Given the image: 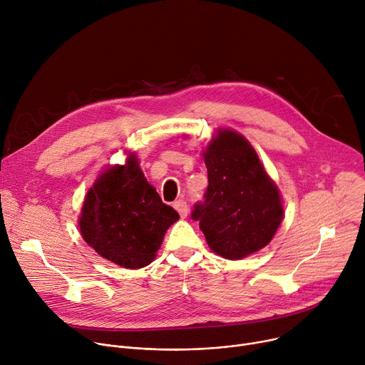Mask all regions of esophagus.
Instances as JSON below:
<instances>
[{"label": "esophagus", "mask_w": 365, "mask_h": 365, "mask_svg": "<svg viewBox=\"0 0 365 365\" xmlns=\"http://www.w3.org/2000/svg\"><path fill=\"white\" fill-rule=\"evenodd\" d=\"M173 206H175V210L179 212V215H180V218H186L187 217V203L183 200V199H179V200H176L175 203H173Z\"/></svg>", "instance_id": "1"}]
</instances>
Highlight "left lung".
<instances>
[{
    "mask_svg": "<svg viewBox=\"0 0 365 365\" xmlns=\"http://www.w3.org/2000/svg\"><path fill=\"white\" fill-rule=\"evenodd\" d=\"M207 169L205 200L195 206L210 248L241 259L264 248L283 220L282 193L250 141L231 128H218L202 151Z\"/></svg>",
    "mask_w": 365,
    "mask_h": 365,
    "instance_id": "1",
    "label": "left lung"
}]
</instances>
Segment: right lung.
Returning a JSON list of instances; mask_svg holds the SVG:
<instances>
[{"label":"right lung","mask_w":365,"mask_h":365,"mask_svg":"<svg viewBox=\"0 0 365 365\" xmlns=\"http://www.w3.org/2000/svg\"><path fill=\"white\" fill-rule=\"evenodd\" d=\"M125 153V163L103 169L86 192L78 225L102 258L135 270L155 258L179 214L147 182L137 154Z\"/></svg>","instance_id":"add662e5"}]
</instances>
